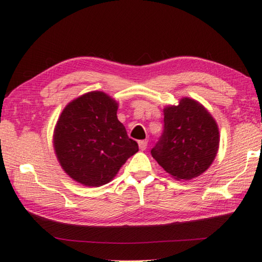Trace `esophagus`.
<instances>
[{"instance_id": "1", "label": "esophagus", "mask_w": 262, "mask_h": 262, "mask_svg": "<svg viewBox=\"0 0 262 262\" xmlns=\"http://www.w3.org/2000/svg\"><path fill=\"white\" fill-rule=\"evenodd\" d=\"M139 147L141 150H145L148 147V141L147 140H142V141H139Z\"/></svg>"}]
</instances>
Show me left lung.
Returning <instances> with one entry per match:
<instances>
[{"label": "left lung", "mask_w": 262, "mask_h": 262, "mask_svg": "<svg viewBox=\"0 0 262 262\" xmlns=\"http://www.w3.org/2000/svg\"><path fill=\"white\" fill-rule=\"evenodd\" d=\"M219 145L215 119L199 101L184 97L164 108V132L151 155L174 179L190 180L208 170Z\"/></svg>", "instance_id": "obj_1"}]
</instances>
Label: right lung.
Masks as SVG:
<instances>
[{
    "mask_svg": "<svg viewBox=\"0 0 262 262\" xmlns=\"http://www.w3.org/2000/svg\"><path fill=\"white\" fill-rule=\"evenodd\" d=\"M118 103L101 91L79 96L56 122L53 144L63 171L89 187L110 183L139 145L118 120Z\"/></svg>",
    "mask_w": 262,
    "mask_h": 262,
    "instance_id": "add662e5",
    "label": "right lung"
}]
</instances>
